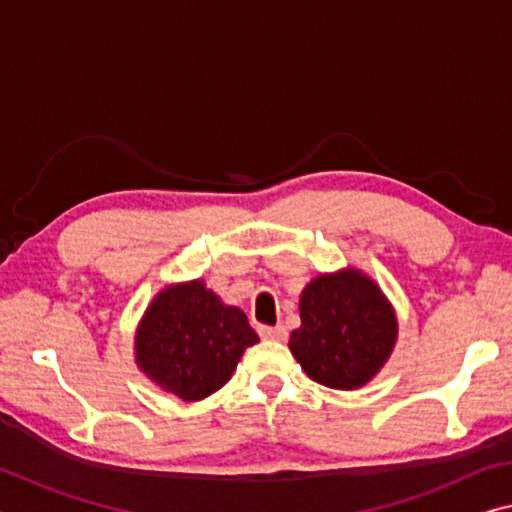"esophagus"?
Masks as SVG:
<instances>
[{
	"mask_svg": "<svg viewBox=\"0 0 512 512\" xmlns=\"http://www.w3.org/2000/svg\"><path fill=\"white\" fill-rule=\"evenodd\" d=\"M259 337L271 339V342H285L287 328L285 326H259Z\"/></svg>",
	"mask_w": 512,
	"mask_h": 512,
	"instance_id": "1",
	"label": "esophagus"
}]
</instances>
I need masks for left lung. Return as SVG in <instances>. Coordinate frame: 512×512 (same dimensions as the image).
I'll return each mask as SVG.
<instances>
[{
    "label": "left lung",
    "instance_id": "8db88e82",
    "mask_svg": "<svg viewBox=\"0 0 512 512\" xmlns=\"http://www.w3.org/2000/svg\"><path fill=\"white\" fill-rule=\"evenodd\" d=\"M289 351L316 383L358 389L383 369L399 337L394 307L358 269L323 273L300 294Z\"/></svg>",
    "mask_w": 512,
    "mask_h": 512
}]
</instances>
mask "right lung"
Wrapping results in <instances>:
<instances>
[{"instance_id": "obj_1", "label": "right lung", "mask_w": 512, "mask_h": 512, "mask_svg": "<svg viewBox=\"0 0 512 512\" xmlns=\"http://www.w3.org/2000/svg\"><path fill=\"white\" fill-rule=\"evenodd\" d=\"M136 364L154 385L200 401L232 378L243 351L259 342L248 316L202 280L161 289L136 328Z\"/></svg>"}]
</instances>
